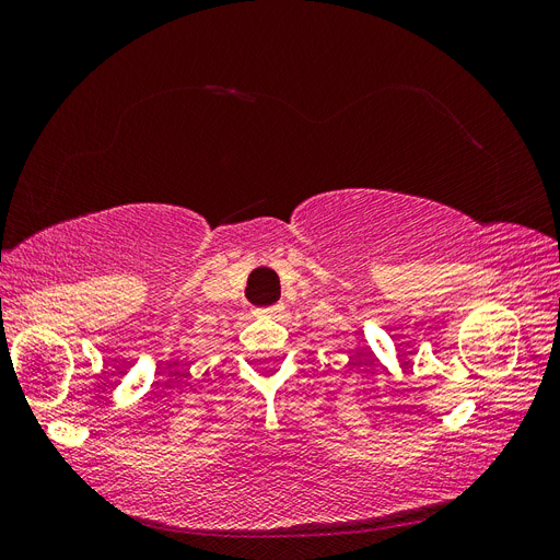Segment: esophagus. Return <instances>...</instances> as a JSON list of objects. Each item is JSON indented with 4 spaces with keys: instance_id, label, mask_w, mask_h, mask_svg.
Masks as SVG:
<instances>
[{
    "instance_id": "esophagus-1",
    "label": "esophagus",
    "mask_w": 560,
    "mask_h": 560,
    "mask_svg": "<svg viewBox=\"0 0 560 560\" xmlns=\"http://www.w3.org/2000/svg\"><path fill=\"white\" fill-rule=\"evenodd\" d=\"M282 311V306H268V308H264L261 313H268V315H278Z\"/></svg>"
}]
</instances>
